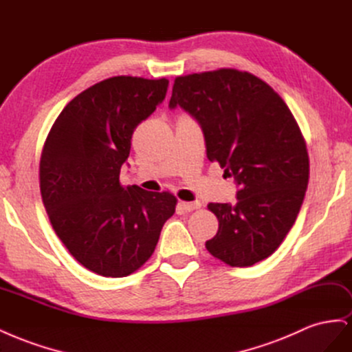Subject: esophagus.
<instances>
[{
    "label": "esophagus",
    "mask_w": 352,
    "mask_h": 352,
    "mask_svg": "<svg viewBox=\"0 0 352 352\" xmlns=\"http://www.w3.org/2000/svg\"><path fill=\"white\" fill-rule=\"evenodd\" d=\"M178 206L181 210L191 212L200 208V201H178Z\"/></svg>",
    "instance_id": "34e87169"
}]
</instances>
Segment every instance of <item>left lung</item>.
<instances>
[{
	"label": "left lung",
	"mask_w": 352,
	"mask_h": 352,
	"mask_svg": "<svg viewBox=\"0 0 352 352\" xmlns=\"http://www.w3.org/2000/svg\"><path fill=\"white\" fill-rule=\"evenodd\" d=\"M203 130L206 155L232 177L236 203H209L219 228L208 252L245 267L274 254L292 228L309 184V153L283 99L258 77L234 69L177 77L169 108Z\"/></svg>",
	"instance_id": "8db88e82"
}]
</instances>
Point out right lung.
Listing matches in <instances>:
<instances>
[{"instance_id":"add662e5","label":"right lung","mask_w":352,"mask_h":352,"mask_svg":"<svg viewBox=\"0 0 352 352\" xmlns=\"http://www.w3.org/2000/svg\"><path fill=\"white\" fill-rule=\"evenodd\" d=\"M166 78L117 76L77 95L45 142L39 181L55 234L86 269L107 278L138 270L175 212L171 192L122 187L134 129L166 96Z\"/></svg>"}]
</instances>
